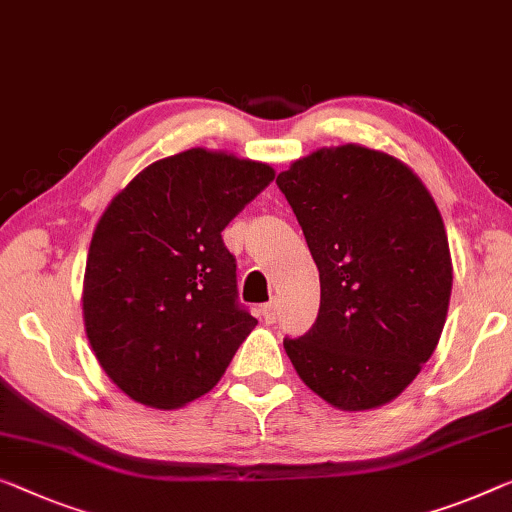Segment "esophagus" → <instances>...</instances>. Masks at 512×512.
Instances as JSON below:
<instances>
[{
	"mask_svg": "<svg viewBox=\"0 0 512 512\" xmlns=\"http://www.w3.org/2000/svg\"><path fill=\"white\" fill-rule=\"evenodd\" d=\"M262 317L266 324H273L278 319V303L276 301H269L262 305Z\"/></svg>",
	"mask_w": 512,
	"mask_h": 512,
	"instance_id": "34e87169",
	"label": "esophagus"
}]
</instances>
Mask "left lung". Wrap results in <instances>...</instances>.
Returning <instances> with one entry per match:
<instances>
[{"label": "left lung", "mask_w": 512, "mask_h": 512, "mask_svg": "<svg viewBox=\"0 0 512 512\" xmlns=\"http://www.w3.org/2000/svg\"><path fill=\"white\" fill-rule=\"evenodd\" d=\"M319 269V315L285 338L296 375L342 411L398 398L446 324L453 264L441 213L409 165L361 144L278 174Z\"/></svg>", "instance_id": "1"}]
</instances>
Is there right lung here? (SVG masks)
<instances>
[{
    "mask_svg": "<svg viewBox=\"0 0 512 512\" xmlns=\"http://www.w3.org/2000/svg\"><path fill=\"white\" fill-rule=\"evenodd\" d=\"M273 179L271 165L197 147L144 167L103 211L82 317L105 375L131 400L177 409L209 393L255 329L220 232Z\"/></svg>",
    "mask_w": 512,
    "mask_h": 512,
    "instance_id": "add662e5",
    "label": "right lung"
}]
</instances>
